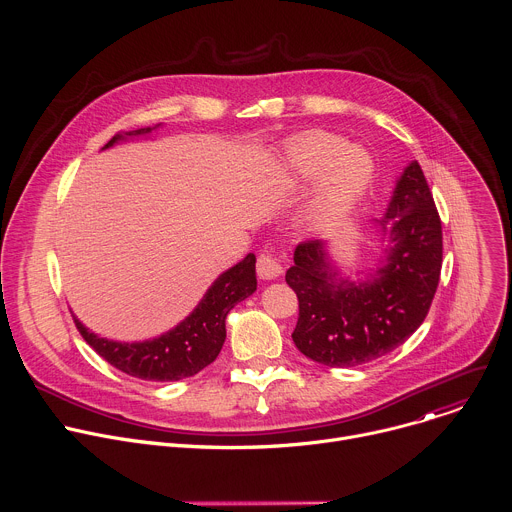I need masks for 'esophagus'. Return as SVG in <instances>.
<instances>
[{
	"mask_svg": "<svg viewBox=\"0 0 512 512\" xmlns=\"http://www.w3.org/2000/svg\"><path fill=\"white\" fill-rule=\"evenodd\" d=\"M283 273V265L277 257L269 255V253H261L257 257V275L261 279H275Z\"/></svg>",
	"mask_w": 512,
	"mask_h": 512,
	"instance_id": "obj_1",
	"label": "esophagus"
}]
</instances>
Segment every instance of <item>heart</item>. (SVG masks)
<instances>
[{
    "mask_svg": "<svg viewBox=\"0 0 512 512\" xmlns=\"http://www.w3.org/2000/svg\"><path fill=\"white\" fill-rule=\"evenodd\" d=\"M281 176L294 188L320 180L302 214V223L316 231L336 225L356 208L373 184L375 164L338 135L308 131L289 143Z\"/></svg>",
    "mask_w": 512,
    "mask_h": 512,
    "instance_id": "b5f03b06",
    "label": "heart"
}]
</instances>
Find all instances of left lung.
<instances>
[{"mask_svg": "<svg viewBox=\"0 0 512 512\" xmlns=\"http://www.w3.org/2000/svg\"><path fill=\"white\" fill-rule=\"evenodd\" d=\"M381 229L389 235L377 277L336 279L326 243L304 241L285 273L300 314L294 344L326 367H358L401 346L425 320L442 273V221L417 162L397 182Z\"/></svg>", "mask_w": 512, "mask_h": 512, "instance_id": "1", "label": "left lung"}]
</instances>
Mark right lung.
<instances>
[{"label": "right lung", "instance_id": "1", "mask_svg": "<svg viewBox=\"0 0 512 512\" xmlns=\"http://www.w3.org/2000/svg\"><path fill=\"white\" fill-rule=\"evenodd\" d=\"M152 129L156 127H143L127 131L125 135H115L105 148H111L123 137L148 135ZM255 289V255L249 253L241 263L225 271L210 285L200 304L184 322L160 338L125 344L99 338L77 318L75 324L87 344L121 373L143 381H180L194 377L218 356L227 338V314L235 308V304L249 298Z\"/></svg>", "mask_w": 512, "mask_h": 512}]
</instances>
